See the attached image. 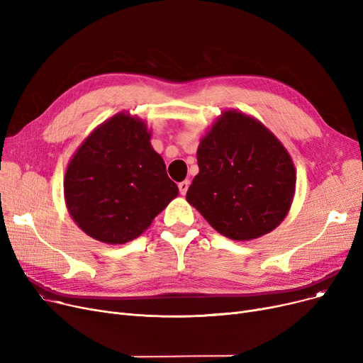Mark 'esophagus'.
<instances>
[{
	"instance_id": "34e87169",
	"label": "esophagus",
	"mask_w": 363,
	"mask_h": 363,
	"mask_svg": "<svg viewBox=\"0 0 363 363\" xmlns=\"http://www.w3.org/2000/svg\"><path fill=\"white\" fill-rule=\"evenodd\" d=\"M179 193L182 194V196H185L186 194V191H188V186H189V181H182V182H179Z\"/></svg>"
}]
</instances>
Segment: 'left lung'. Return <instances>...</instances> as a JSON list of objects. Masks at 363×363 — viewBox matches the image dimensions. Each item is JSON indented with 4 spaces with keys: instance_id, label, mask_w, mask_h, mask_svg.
I'll list each match as a JSON object with an SVG mask.
<instances>
[{
    "instance_id": "1",
    "label": "left lung",
    "mask_w": 363,
    "mask_h": 363,
    "mask_svg": "<svg viewBox=\"0 0 363 363\" xmlns=\"http://www.w3.org/2000/svg\"><path fill=\"white\" fill-rule=\"evenodd\" d=\"M197 162L186 201L223 237L250 241L287 216L296 191L294 163L257 119L225 110L201 138Z\"/></svg>"
}]
</instances>
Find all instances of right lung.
<instances>
[{
	"instance_id": "right-lung-1",
	"label": "right lung",
	"mask_w": 363,
	"mask_h": 363,
	"mask_svg": "<svg viewBox=\"0 0 363 363\" xmlns=\"http://www.w3.org/2000/svg\"><path fill=\"white\" fill-rule=\"evenodd\" d=\"M144 121L118 113L76 150L65 175L72 219L89 237L125 244L140 237L178 196Z\"/></svg>"
}]
</instances>
